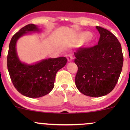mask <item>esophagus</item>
Returning a JSON list of instances; mask_svg holds the SVG:
<instances>
[{
	"label": "esophagus",
	"instance_id": "34e87169",
	"mask_svg": "<svg viewBox=\"0 0 130 130\" xmlns=\"http://www.w3.org/2000/svg\"><path fill=\"white\" fill-rule=\"evenodd\" d=\"M67 60H68V62H71V61L73 60V55L71 54H69L67 55Z\"/></svg>",
	"mask_w": 130,
	"mask_h": 130
}]
</instances>
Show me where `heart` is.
<instances>
[{"mask_svg": "<svg viewBox=\"0 0 130 130\" xmlns=\"http://www.w3.org/2000/svg\"><path fill=\"white\" fill-rule=\"evenodd\" d=\"M81 37H82V38H83V39L86 40L89 39V38H90V34H89V33L86 32V33H84V34H82Z\"/></svg>", "mask_w": 130, "mask_h": 130, "instance_id": "heart-1", "label": "heart"}]
</instances>
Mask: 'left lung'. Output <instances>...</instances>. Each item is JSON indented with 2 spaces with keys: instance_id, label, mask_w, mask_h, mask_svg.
Returning <instances> with one entry per match:
<instances>
[{
  "instance_id": "1",
  "label": "left lung",
  "mask_w": 130,
  "mask_h": 130,
  "mask_svg": "<svg viewBox=\"0 0 130 130\" xmlns=\"http://www.w3.org/2000/svg\"><path fill=\"white\" fill-rule=\"evenodd\" d=\"M100 34L97 45L74 52L78 70L76 86L85 95L99 97L109 93L117 84L123 63L121 44L107 29L96 26Z\"/></svg>"
}]
</instances>
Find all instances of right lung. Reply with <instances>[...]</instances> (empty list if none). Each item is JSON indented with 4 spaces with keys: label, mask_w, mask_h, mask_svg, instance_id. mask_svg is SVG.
<instances>
[{
    "label": "right lung",
    "mask_w": 130,
    "mask_h": 130,
    "mask_svg": "<svg viewBox=\"0 0 130 130\" xmlns=\"http://www.w3.org/2000/svg\"><path fill=\"white\" fill-rule=\"evenodd\" d=\"M33 24L21 29L11 38L7 56V67L14 87L20 93L29 98H39L53 89L57 72L66 65L65 57L50 58L32 65L22 63L16 52V42L20 37L31 32H40Z\"/></svg>",
    "instance_id": "right-lung-1"
}]
</instances>
